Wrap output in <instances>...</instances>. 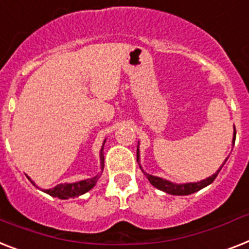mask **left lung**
I'll return each instance as SVG.
<instances>
[{"label":"left lung","mask_w":249,"mask_h":249,"mask_svg":"<svg viewBox=\"0 0 249 249\" xmlns=\"http://www.w3.org/2000/svg\"><path fill=\"white\" fill-rule=\"evenodd\" d=\"M235 126H234V134H233V141H231V143H235ZM139 143H138V148H137V161L139 162ZM226 160H228V157H226ZM226 160L224 161V163L226 162ZM224 163L220 166V169L217 171H216L215 174H212L211 177L206 178V179H203V180L201 181H196V183H183V184H178V183H173V181L170 180H166V179H163V178H160V177H155V175H151V174H147L144 170L142 169V166H141V162H139V167L142 169L143 174H144L145 177H147V179L149 180V183L152 184L153 187L157 188V189H160V191L165 192V193H169V195H173V196H188V195H192V193H196V192L201 191V189H203L205 187H207V185H210V184L212 183V181L215 180L216 177H217V174H219V171L221 170V167L224 166Z\"/></svg>","instance_id":"1"}]
</instances>
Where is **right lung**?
Segmentation results:
<instances>
[{
    "label": "right lung",
    "instance_id": "right-lung-1",
    "mask_svg": "<svg viewBox=\"0 0 249 249\" xmlns=\"http://www.w3.org/2000/svg\"><path fill=\"white\" fill-rule=\"evenodd\" d=\"M105 142H106V139L104 141V144H102V148H101L100 152V160H101V171L97 174L96 177L89 178V179H86V180H80V181H75V183H64V184H58L56 187L51 188V189H43L44 193H47V195L52 196V197H57L60 199H69V198H75L79 197V196L84 195L87 192H89L94 185L97 184L100 177L102 175V171H104V166H105V157H104V145ZM28 179H30L28 177ZM30 181L36 185L32 179ZM37 187V185H36Z\"/></svg>",
    "mask_w": 249,
    "mask_h": 249
}]
</instances>
